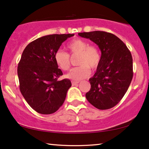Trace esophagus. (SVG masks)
I'll use <instances>...</instances> for the list:
<instances>
[{"label":"esophagus","mask_w":149,"mask_h":149,"mask_svg":"<svg viewBox=\"0 0 149 149\" xmlns=\"http://www.w3.org/2000/svg\"><path fill=\"white\" fill-rule=\"evenodd\" d=\"M79 83V81H72V85H75L78 84Z\"/></svg>","instance_id":"34e87169"}]
</instances>
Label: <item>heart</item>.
Instances as JSON below:
<instances>
[{
    "instance_id": "1",
    "label": "heart",
    "mask_w": 149,
    "mask_h": 149,
    "mask_svg": "<svg viewBox=\"0 0 149 149\" xmlns=\"http://www.w3.org/2000/svg\"><path fill=\"white\" fill-rule=\"evenodd\" d=\"M66 48L71 55H78L77 64L79 66L72 68L67 77L72 80L80 81L90 74L91 70H95L102 60V54L98 47L89 45L86 40L75 38L69 42ZM54 60L58 68L63 71L70 68V59L68 54L58 50L54 54Z\"/></svg>"
}]
</instances>
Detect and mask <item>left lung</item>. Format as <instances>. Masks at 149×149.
<instances>
[{
    "mask_svg": "<svg viewBox=\"0 0 149 149\" xmlns=\"http://www.w3.org/2000/svg\"><path fill=\"white\" fill-rule=\"evenodd\" d=\"M78 34L95 42L102 52L101 63L89 79L91 89L85 97L97 109H111L123 98L132 80L131 52L120 38L109 32L93 31Z\"/></svg>",
    "mask_w": 149,
    "mask_h": 149,
    "instance_id": "1",
    "label": "left lung"
}]
</instances>
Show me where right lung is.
<instances>
[{
	"label": "right lung",
	"mask_w": 149,
	"mask_h": 149,
	"mask_svg": "<svg viewBox=\"0 0 149 149\" xmlns=\"http://www.w3.org/2000/svg\"><path fill=\"white\" fill-rule=\"evenodd\" d=\"M74 34H51L30 42L24 49L17 66L19 89L28 104L40 114L56 112L63 104L71 87L68 79L59 81L63 73L54 54Z\"/></svg>",
	"instance_id": "add662e5"
}]
</instances>
